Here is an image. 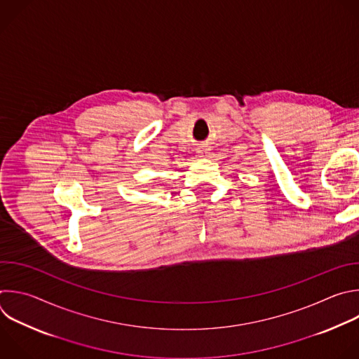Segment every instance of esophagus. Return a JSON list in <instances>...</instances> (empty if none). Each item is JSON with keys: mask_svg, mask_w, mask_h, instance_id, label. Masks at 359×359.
Instances as JSON below:
<instances>
[{"mask_svg": "<svg viewBox=\"0 0 359 359\" xmlns=\"http://www.w3.org/2000/svg\"><path fill=\"white\" fill-rule=\"evenodd\" d=\"M197 154H198L200 156H204V154H207V149H204V148H198V149H197Z\"/></svg>", "mask_w": 359, "mask_h": 359, "instance_id": "1", "label": "esophagus"}]
</instances>
